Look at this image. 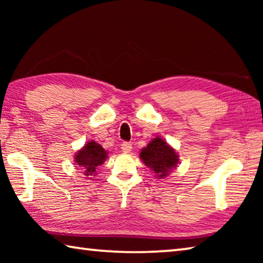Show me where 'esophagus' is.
Segmentation results:
<instances>
[{
  "instance_id": "34e87169",
  "label": "esophagus",
  "mask_w": 263,
  "mask_h": 263,
  "mask_svg": "<svg viewBox=\"0 0 263 263\" xmlns=\"http://www.w3.org/2000/svg\"><path fill=\"white\" fill-rule=\"evenodd\" d=\"M121 146H122L121 148L124 153H130V151L132 149V144L128 141H124Z\"/></svg>"
}]
</instances>
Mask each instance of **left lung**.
<instances>
[{"mask_svg":"<svg viewBox=\"0 0 263 263\" xmlns=\"http://www.w3.org/2000/svg\"><path fill=\"white\" fill-rule=\"evenodd\" d=\"M140 158L142 162L155 173V176L160 179L167 176L171 169L175 168L179 161V157L174 148L160 138H155L147 145V147L141 149Z\"/></svg>","mask_w":263,"mask_h":263,"instance_id":"left-lung-1","label":"left lung"}]
</instances>
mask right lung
I'll use <instances>...</instances> for the list:
<instances>
[{
	"instance_id": "right-lung-1",
	"label": "right lung",
	"mask_w": 263,
	"mask_h": 263,
	"mask_svg": "<svg viewBox=\"0 0 263 263\" xmlns=\"http://www.w3.org/2000/svg\"><path fill=\"white\" fill-rule=\"evenodd\" d=\"M106 159V152L100 144L89 141L84 147L75 155V162L81 167L83 174L91 176L96 174V168L103 163Z\"/></svg>"
}]
</instances>
